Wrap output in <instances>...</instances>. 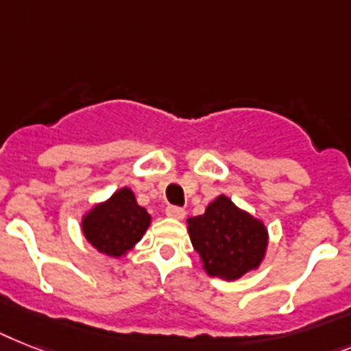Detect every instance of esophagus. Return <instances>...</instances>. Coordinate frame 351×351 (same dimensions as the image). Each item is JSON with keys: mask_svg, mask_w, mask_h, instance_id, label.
<instances>
[{"mask_svg": "<svg viewBox=\"0 0 351 351\" xmlns=\"http://www.w3.org/2000/svg\"><path fill=\"white\" fill-rule=\"evenodd\" d=\"M165 213L169 217H172V219H182V217L186 215V211L182 210L181 206H167Z\"/></svg>", "mask_w": 351, "mask_h": 351, "instance_id": "esophagus-1", "label": "esophagus"}]
</instances>
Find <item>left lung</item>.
<instances>
[{"label":"left lung","mask_w":351,"mask_h":351,"mask_svg":"<svg viewBox=\"0 0 351 351\" xmlns=\"http://www.w3.org/2000/svg\"><path fill=\"white\" fill-rule=\"evenodd\" d=\"M188 231L208 274L224 280L258 267L267 247L265 226L226 195L217 197L202 215L188 219Z\"/></svg>","instance_id":"obj_1"}]
</instances>
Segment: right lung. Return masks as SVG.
I'll use <instances>...</instances> for the list:
<instances>
[{"instance_id": "add662e5", "label": "right lung", "mask_w": 351, "mask_h": 351, "mask_svg": "<svg viewBox=\"0 0 351 351\" xmlns=\"http://www.w3.org/2000/svg\"><path fill=\"white\" fill-rule=\"evenodd\" d=\"M149 224L150 215L136 202L134 193L121 188L84 217L82 231L100 253L121 256L140 242Z\"/></svg>"}]
</instances>
